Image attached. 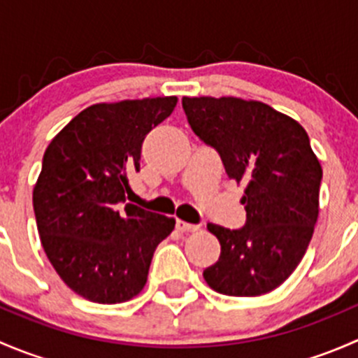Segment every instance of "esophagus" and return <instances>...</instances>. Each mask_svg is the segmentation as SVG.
<instances>
[{
    "mask_svg": "<svg viewBox=\"0 0 358 358\" xmlns=\"http://www.w3.org/2000/svg\"><path fill=\"white\" fill-rule=\"evenodd\" d=\"M176 229H178L180 232H196V230L199 229V225H194V223H187V222H182V220H176Z\"/></svg>",
    "mask_w": 358,
    "mask_h": 358,
    "instance_id": "34e87169",
    "label": "esophagus"
}]
</instances>
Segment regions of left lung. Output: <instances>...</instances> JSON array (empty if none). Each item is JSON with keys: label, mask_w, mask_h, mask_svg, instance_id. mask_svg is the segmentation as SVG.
Masks as SVG:
<instances>
[{"label": "left lung", "mask_w": 358, "mask_h": 358, "mask_svg": "<svg viewBox=\"0 0 358 358\" xmlns=\"http://www.w3.org/2000/svg\"><path fill=\"white\" fill-rule=\"evenodd\" d=\"M190 128L216 149L229 178L248 187L239 230L209 223L222 252L204 280L227 296L266 294L305 256L319 218L322 166L298 121L256 100L183 96Z\"/></svg>", "instance_id": "8db88e82"}]
</instances>
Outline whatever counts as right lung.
<instances>
[{
  "label": "right lung",
  "instance_id": "obj_1",
  "mask_svg": "<svg viewBox=\"0 0 358 358\" xmlns=\"http://www.w3.org/2000/svg\"><path fill=\"white\" fill-rule=\"evenodd\" d=\"M176 96L95 103L50 142L32 190L43 249L60 279L93 303L115 305L143 289L152 256L175 218L126 202L147 133Z\"/></svg>",
  "mask_w": 358,
  "mask_h": 358
}]
</instances>
